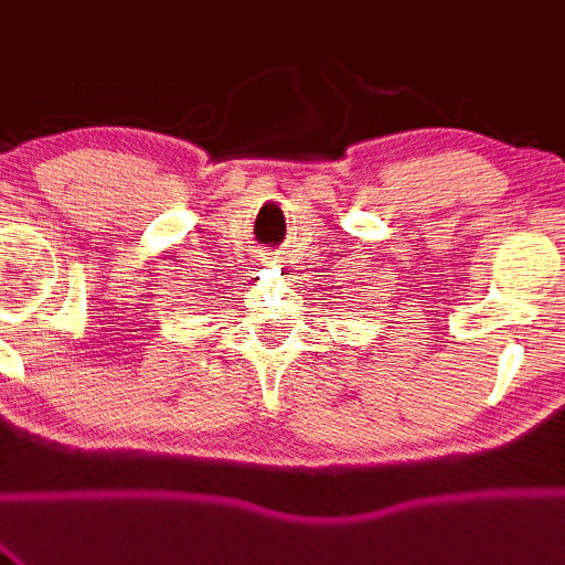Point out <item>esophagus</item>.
Returning a JSON list of instances; mask_svg holds the SVG:
<instances>
[{"mask_svg":"<svg viewBox=\"0 0 565 565\" xmlns=\"http://www.w3.org/2000/svg\"><path fill=\"white\" fill-rule=\"evenodd\" d=\"M262 264H280V256H277V250H269V254H262Z\"/></svg>","mask_w":565,"mask_h":565,"instance_id":"34e87169","label":"esophagus"}]
</instances>
